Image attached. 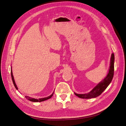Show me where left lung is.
<instances>
[{
    "instance_id": "8db88e82",
    "label": "left lung",
    "mask_w": 126,
    "mask_h": 126,
    "mask_svg": "<svg viewBox=\"0 0 126 126\" xmlns=\"http://www.w3.org/2000/svg\"><path fill=\"white\" fill-rule=\"evenodd\" d=\"M114 62H115V56H114L113 53H112L111 58H110L109 71L104 79H102L100 82H99L90 92L84 94H78L74 93L75 95L79 98L83 99L96 98L100 95L103 91L107 88L112 81L114 74Z\"/></svg>"
}]
</instances>
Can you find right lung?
<instances>
[{"instance_id": "add662e5", "label": "right lung", "mask_w": 126, "mask_h": 126, "mask_svg": "<svg viewBox=\"0 0 126 126\" xmlns=\"http://www.w3.org/2000/svg\"><path fill=\"white\" fill-rule=\"evenodd\" d=\"M11 78H12V80H13V83L14 85V86L15 87V88H16V89L17 90H18V87L16 84V83H15V79H14V76H13V71H12V67H11ZM54 91L53 92V93L50 95V96L47 97H45V98H39L38 99H35V98H31L30 97H28V96H25L26 98L27 99H28L30 101H32V102H41V101H45V100H46L47 99H50L51 98V97L53 96V94H54Z\"/></svg>"}]
</instances>
